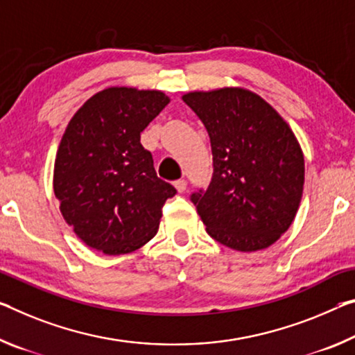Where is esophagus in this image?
<instances>
[{
	"label": "esophagus",
	"instance_id": "1",
	"mask_svg": "<svg viewBox=\"0 0 355 355\" xmlns=\"http://www.w3.org/2000/svg\"><path fill=\"white\" fill-rule=\"evenodd\" d=\"M173 187H175L178 193H184V191H187V180H177V182L173 183Z\"/></svg>",
	"mask_w": 355,
	"mask_h": 355
}]
</instances>
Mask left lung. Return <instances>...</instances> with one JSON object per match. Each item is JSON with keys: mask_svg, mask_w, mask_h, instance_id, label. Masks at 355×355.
I'll return each instance as SVG.
<instances>
[{"mask_svg": "<svg viewBox=\"0 0 355 355\" xmlns=\"http://www.w3.org/2000/svg\"><path fill=\"white\" fill-rule=\"evenodd\" d=\"M211 142L213 177L191 200L211 239L241 252L272 246L299 211L305 159L294 131L251 89L189 92Z\"/></svg>", "mask_w": 355, "mask_h": 355, "instance_id": "obj_1", "label": "left lung"}]
</instances>
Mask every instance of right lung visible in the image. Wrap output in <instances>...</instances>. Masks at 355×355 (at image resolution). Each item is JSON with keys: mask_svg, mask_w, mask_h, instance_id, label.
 I'll list each match as a JSON object with an SVG mask.
<instances>
[{"mask_svg": "<svg viewBox=\"0 0 355 355\" xmlns=\"http://www.w3.org/2000/svg\"><path fill=\"white\" fill-rule=\"evenodd\" d=\"M168 103L159 89L109 87L67 123L55 157L53 193L64 221L89 248L126 254L156 235L161 208L177 189L157 178L140 132Z\"/></svg>", "mask_w": 355, "mask_h": 355, "instance_id": "1", "label": "right lung"}]
</instances>
